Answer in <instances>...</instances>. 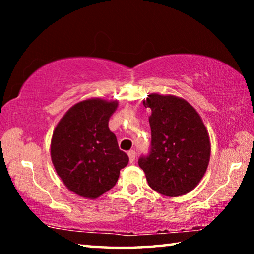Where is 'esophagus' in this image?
<instances>
[{
  "label": "esophagus",
  "mask_w": 254,
  "mask_h": 254,
  "mask_svg": "<svg viewBox=\"0 0 254 254\" xmlns=\"http://www.w3.org/2000/svg\"><path fill=\"white\" fill-rule=\"evenodd\" d=\"M127 156H128V159H130V162L134 161V159H135V151H134V150H130V151L127 152Z\"/></svg>",
  "instance_id": "1"
}]
</instances>
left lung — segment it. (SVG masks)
Segmentation results:
<instances>
[{"instance_id":"8db88e82","label":"left lung","mask_w":254,"mask_h":254,"mask_svg":"<svg viewBox=\"0 0 254 254\" xmlns=\"http://www.w3.org/2000/svg\"><path fill=\"white\" fill-rule=\"evenodd\" d=\"M143 105L152 111L151 144L137 163L149 186L159 194H187L203 178L209 162L210 143L204 123L183 98L151 94Z\"/></svg>"}]
</instances>
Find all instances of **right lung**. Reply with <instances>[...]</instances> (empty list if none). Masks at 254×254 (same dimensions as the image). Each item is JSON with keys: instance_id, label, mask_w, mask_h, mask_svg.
<instances>
[{"instance_id": "obj_1", "label": "right lung", "mask_w": 254, "mask_h": 254, "mask_svg": "<svg viewBox=\"0 0 254 254\" xmlns=\"http://www.w3.org/2000/svg\"><path fill=\"white\" fill-rule=\"evenodd\" d=\"M118 102L92 98L77 103L56 127L51 160L68 189L86 198H97L117 184L128 162L110 131Z\"/></svg>"}]
</instances>
